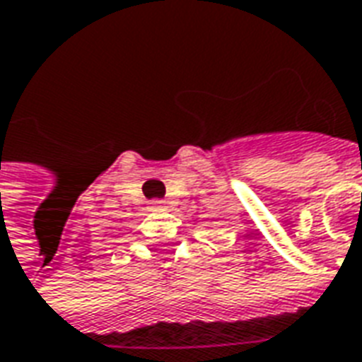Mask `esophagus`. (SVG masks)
I'll return each instance as SVG.
<instances>
[{
  "mask_svg": "<svg viewBox=\"0 0 362 362\" xmlns=\"http://www.w3.org/2000/svg\"><path fill=\"white\" fill-rule=\"evenodd\" d=\"M150 210H165V202L163 200H152L150 202Z\"/></svg>",
  "mask_w": 362,
  "mask_h": 362,
  "instance_id": "1",
  "label": "esophagus"
}]
</instances>
